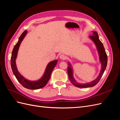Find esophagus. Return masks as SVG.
Listing matches in <instances>:
<instances>
[{
	"label": "esophagus",
	"instance_id": "obj_1",
	"mask_svg": "<svg viewBox=\"0 0 120 120\" xmlns=\"http://www.w3.org/2000/svg\"><path fill=\"white\" fill-rule=\"evenodd\" d=\"M67 58V56L64 54H61L60 56V60H65Z\"/></svg>",
	"mask_w": 120,
	"mask_h": 120
}]
</instances>
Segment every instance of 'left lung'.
I'll list each match as a JSON object with an SVG mask.
<instances>
[{"mask_svg":"<svg viewBox=\"0 0 120 120\" xmlns=\"http://www.w3.org/2000/svg\"><path fill=\"white\" fill-rule=\"evenodd\" d=\"M92 32L93 35L89 36V38L94 43V44L95 45L98 54H99V60L101 64V68L99 75H98L97 78L95 79H94V81L86 83H79L77 82V81L74 78L73 68H72V67L70 61H68V64L69 65V66L68 67V78L72 84L76 87H78V88H88V87H92L96 85L98 82H99L101 77H102L107 67L108 57L104 45L103 43L100 41L98 32L97 31H92Z\"/></svg>","mask_w":120,"mask_h":120,"instance_id":"left-lung-1","label":"left lung"}]
</instances>
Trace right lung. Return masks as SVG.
Wrapping results in <instances>:
<instances>
[{
    "label": "right lung",
    "mask_w": 120,
    "mask_h": 120,
    "mask_svg": "<svg viewBox=\"0 0 120 120\" xmlns=\"http://www.w3.org/2000/svg\"><path fill=\"white\" fill-rule=\"evenodd\" d=\"M27 34V31L25 30L21 34L19 39L18 42L16 43L15 46H14L10 60L11 67L14 75H15L17 81L19 82L21 85H22L25 88L30 90H37L43 88L45 86L46 83H48L50 78V75H51L53 69L55 67L57 63V60H56L50 61L46 66L45 71L42 76L38 80H29V79L25 78L23 75H21L17 70L16 64V59L17 58L18 51H19L20 45L25 36Z\"/></svg>",
    "instance_id": "obj_1"
}]
</instances>
